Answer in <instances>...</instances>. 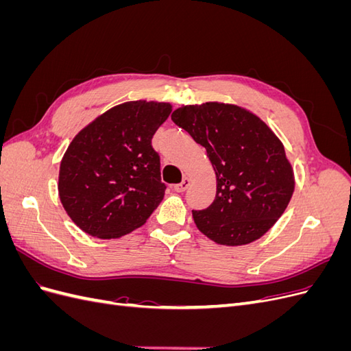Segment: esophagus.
I'll return each instance as SVG.
<instances>
[{
	"label": "esophagus",
	"mask_w": 351,
	"mask_h": 351,
	"mask_svg": "<svg viewBox=\"0 0 351 351\" xmlns=\"http://www.w3.org/2000/svg\"><path fill=\"white\" fill-rule=\"evenodd\" d=\"M190 186V178H187V177H184L183 180H182V183H178V184H174L173 186V189L176 190V192H178V193H182V192H184V190L187 189Z\"/></svg>",
	"instance_id": "34e87169"
}]
</instances>
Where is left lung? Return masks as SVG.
<instances>
[{"label":"left lung","mask_w":351,"mask_h":351,"mask_svg":"<svg viewBox=\"0 0 351 351\" xmlns=\"http://www.w3.org/2000/svg\"><path fill=\"white\" fill-rule=\"evenodd\" d=\"M171 120L206 149L217 176V196L193 210L199 231L224 246L261 239L284 214L294 173L284 145L258 115L239 105H182Z\"/></svg>","instance_id":"left-lung-1"}]
</instances>
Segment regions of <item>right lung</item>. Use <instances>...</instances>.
I'll return each mask as SVG.
<instances>
[{
	"label": "right lung",
	"mask_w": 351,
	"mask_h": 351,
	"mask_svg": "<svg viewBox=\"0 0 351 351\" xmlns=\"http://www.w3.org/2000/svg\"><path fill=\"white\" fill-rule=\"evenodd\" d=\"M171 110L168 102H124L74 136L60 164L58 195L80 230L119 239L161 204L167 186L151 141Z\"/></svg>",
	"instance_id": "right-lung-1"
}]
</instances>
